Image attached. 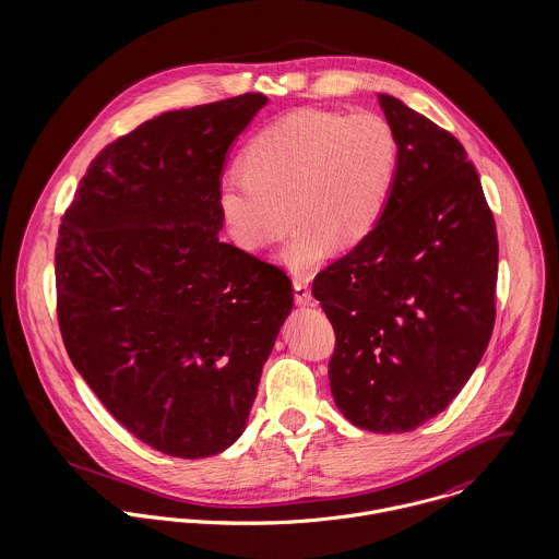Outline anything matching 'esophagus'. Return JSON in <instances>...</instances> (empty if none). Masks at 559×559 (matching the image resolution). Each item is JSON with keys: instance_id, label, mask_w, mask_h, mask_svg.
<instances>
[{"instance_id": "1", "label": "esophagus", "mask_w": 559, "mask_h": 559, "mask_svg": "<svg viewBox=\"0 0 559 559\" xmlns=\"http://www.w3.org/2000/svg\"><path fill=\"white\" fill-rule=\"evenodd\" d=\"M293 288H295V304L297 306H308L312 304V293H310V286H308V280H295L293 282Z\"/></svg>"}]
</instances>
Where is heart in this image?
Instances as JSON below:
<instances>
[{
    "instance_id": "1",
    "label": "heart",
    "mask_w": 559,
    "mask_h": 559,
    "mask_svg": "<svg viewBox=\"0 0 559 559\" xmlns=\"http://www.w3.org/2000/svg\"><path fill=\"white\" fill-rule=\"evenodd\" d=\"M399 171L392 124L374 111H295L242 148L240 176L217 187L228 237L245 251L271 247L293 222L284 264L308 275L331 249H348L381 222Z\"/></svg>"
}]
</instances>
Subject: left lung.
Returning a JSON list of instances; mask_svg holds the SVG:
<instances>
[{
  "label": "left lung",
  "instance_id": "left-lung-1",
  "mask_svg": "<svg viewBox=\"0 0 559 559\" xmlns=\"http://www.w3.org/2000/svg\"><path fill=\"white\" fill-rule=\"evenodd\" d=\"M399 171L379 226L314 277L335 331L329 385L370 432H408L469 381L495 324L497 230L463 144L379 94Z\"/></svg>",
  "mask_w": 559,
  "mask_h": 559
}]
</instances>
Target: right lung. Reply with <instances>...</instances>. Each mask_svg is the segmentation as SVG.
Listing matches in <instances>:
<instances>
[{
    "label": "right lung",
    "mask_w": 559,
    "mask_h": 559,
    "mask_svg": "<svg viewBox=\"0 0 559 559\" xmlns=\"http://www.w3.org/2000/svg\"><path fill=\"white\" fill-rule=\"evenodd\" d=\"M264 105L247 92L146 120L92 159L60 224L67 353L114 419L167 456L239 439L293 310L284 269L219 240L226 155Z\"/></svg>",
    "instance_id": "right-lung-1"
}]
</instances>
